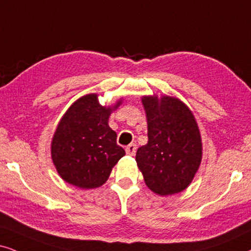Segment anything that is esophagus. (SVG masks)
I'll return each instance as SVG.
<instances>
[{"mask_svg": "<svg viewBox=\"0 0 251 251\" xmlns=\"http://www.w3.org/2000/svg\"><path fill=\"white\" fill-rule=\"evenodd\" d=\"M126 153H127L128 155H131V156H133V155L135 154V151H136V145L135 144H131V145H128L127 147H126Z\"/></svg>", "mask_w": 251, "mask_h": 251, "instance_id": "obj_1", "label": "esophagus"}]
</instances>
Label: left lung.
<instances>
[{
    "label": "left lung",
    "instance_id": "left-lung-1",
    "mask_svg": "<svg viewBox=\"0 0 251 251\" xmlns=\"http://www.w3.org/2000/svg\"><path fill=\"white\" fill-rule=\"evenodd\" d=\"M148 142L135 161L145 183L160 196L178 193L192 182L201 162V138L192 112L178 98L142 97Z\"/></svg>",
    "mask_w": 251,
    "mask_h": 251
}]
</instances>
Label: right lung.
Listing matches in <instances>:
<instances>
[{
  "mask_svg": "<svg viewBox=\"0 0 251 251\" xmlns=\"http://www.w3.org/2000/svg\"><path fill=\"white\" fill-rule=\"evenodd\" d=\"M113 106H102L96 94L78 98L60 120L50 145L53 163L66 182L80 189L103 185L125 155L109 126Z\"/></svg>",
  "mask_w": 251,
  "mask_h": 251,
  "instance_id": "right-lung-1",
  "label": "right lung"
}]
</instances>
